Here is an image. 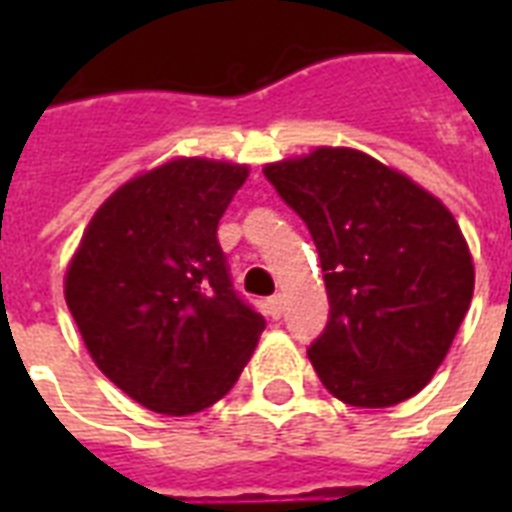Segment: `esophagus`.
<instances>
[{
  "label": "esophagus",
  "instance_id": "1",
  "mask_svg": "<svg viewBox=\"0 0 512 512\" xmlns=\"http://www.w3.org/2000/svg\"><path fill=\"white\" fill-rule=\"evenodd\" d=\"M268 313H271L273 319H281V313H284V297L273 295L271 300H268Z\"/></svg>",
  "mask_w": 512,
  "mask_h": 512
}]
</instances>
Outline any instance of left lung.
Wrapping results in <instances>:
<instances>
[{"label":"left lung","mask_w":512,"mask_h":512,"mask_svg":"<svg viewBox=\"0 0 512 512\" xmlns=\"http://www.w3.org/2000/svg\"><path fill=\"white\" fill-rule=\"evenodd\" d=\"M265 177L319 249L329 321L308 358L350 406L420 393L473 300V257L441 201L356 148H316Z\"/></svg>","instance_id":"1"}]
</instances>
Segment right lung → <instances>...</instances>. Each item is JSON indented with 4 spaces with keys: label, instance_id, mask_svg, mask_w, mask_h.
I'll return each instance as SVG.
<instances>
[{
    "label": "right lung",
    "instance_id": "obj_1",
    "mask_svg": "<svg viewBox=\"0 0 512 512\" xmlns=\"http://www.w3.org/2000/svg\"><path fill=\"white\" fill-rule=\"evenodd\" d=\"M249 170L212 159L132 177L103 201L66 271V303L98 369L159 414L236 385L265 319L236 295L217 223Z\"/></svg>",
    "mask_w": 512,
    "mask_h": 512
}]
</instances>
